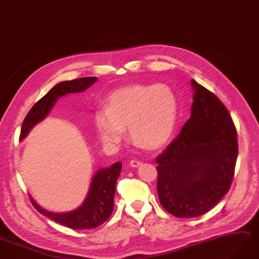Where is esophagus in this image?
I'll use <instances>...</instances> for the list:
<instances>
[{
	"label": "esophagus",
	"instance_id": "34e87169",
	"mask_svg": "<svg viewBox=\"0 0 259 259\" xmlns=\"http://www.w3.org/2000/svg\"><path fill=\"white\" fill-rule=\"evenodd\" d=\"M141 164H142V162L139 161V160H137V159H133V160H131V161H130V165L132 167H138Z\"/></svg>",
	"mask_w": 259,
	"mask_h": 259
}]
</instances>
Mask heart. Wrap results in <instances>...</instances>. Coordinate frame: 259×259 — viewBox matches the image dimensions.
<instances>
[{
	"label": "heart",
	"instance_id": "obj_1",
	"mask_svg": "<svg viewBox=\"0 0 259 259\" xmlns=\"http://www.w3.org/2000/svg\"><path fill=\"white\" fill-rule=\"evenodd\" d=\"M178 120V96L163 83H136L117 89L109 96L107 109L95 115L98 135L107 146H120L128 126L132 141L148 149L169 142Z\"/></svg>",
	"mask_w": 259,
	"mask_h": 259
}]
</instances>
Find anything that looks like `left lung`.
Instances as JSON below:
<instances>
[{
  "mask_svg": "<svg viewBox=\"0 0 259 259\" xmlns=\"http://www.w3.org/2000/svg\"><path fill=\"white\" fill-rule=\"evenodd\" d=\"M191 85V117L156 160L160 204L178 218L199 217L218 204L231 186L239 152L225 104L194 79Z\"/></svg>",
  "mask_w": 259,
  "mask_h": 259,
  "instance_id": "1",
  "label": "left lung"
}]
</instances>
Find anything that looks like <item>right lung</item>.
Returning a JSON list of instances; mask_svg holds the SVG:
<instances>
[{
    "label": "right lung",
    "instance_id": "right-lung-1",
    "mask_svg": "<svg viewBox=\"0 0 259 259\" xmlns=\"http://www.w3.org/2000/svg\"><path fill=\"white\" fill-rule=\"evenodd\" d=\"M97 77H83L57 83L50 92L34 104L22 125L19 141H24L29 132L38 123L44 121L51 112L59 98L69 94L82 93L92 87ZM122 162H115L109 167H100L92 179L87 196L82 204L74 210L66 212H51L39 206L31 196V202L37 210L48 218L74 230L95 229L109 219L113 211L116 181L121 174Z\"/></svg>",
    "mask_w": 259,
    "mask_h": 259
}]
</instances>
